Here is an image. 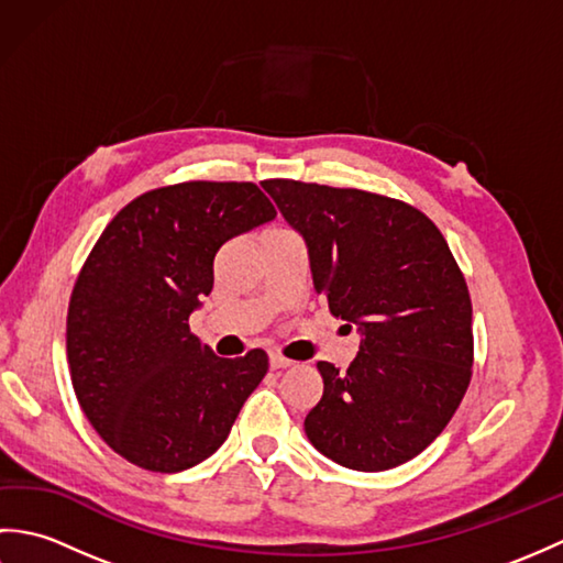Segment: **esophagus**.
I'll use <instances>...</instances> for the list:
<instances>
[{
    "instance_id": "esophagus-1",
    "label": "esophagus",
    "mask_w": 563,
    "mask_h": 563,
    "mask_svg": "<svg viewBox=\"0 0 563 563\" xmlns=\"http://www.w3.org/2000/svg\"><path fill=\"white\" fill-rule=\"evenodd\" d=\"M290 365H292L290 357H285V355H283V353H278V351H271V367H273V369L290 367Z\"/></svg>"
}]
</instances>
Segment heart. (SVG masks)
Segmentation results:
<instances>
[{"instance_id": "obj_1", "label": "heart", "mask_w": 563, "mask_h": 563, "mask_svg": "<svg viewBox=\"0 0 563 563\" xmlns=\"http://www.w3.org/2000/svg\"><path fill=\"white\" fill-rule=\"evenodd\" d=\"M273 230H280V227H273Z\"/></svg>"}]
</instances>
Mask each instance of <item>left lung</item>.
<instances>
[{"label": "left lung", "instance_id": "obj_1", "mask_svg": "<svg viewBox=\"0 0 563 563\" xmlns=\"http://www.w3.org/2000/svg\"><path fill=\"white\" fill-rule=\"evenodd\" d=\"M275 206L305 236L317 295L361 327L349 369L321 361L324 394L309 442L357 472L413 460L457 411L474 365L472 300L435 222L361 188L268 178Z\"/></svg>", "mask_w": 563, "mask_h": 563}]
</instances>
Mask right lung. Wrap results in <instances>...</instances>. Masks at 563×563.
<instances>
[{"label":"right lung","instance_id":"right-lung-1","mask_svg":"<svg viewBox=\"0 0 563 563\" xmlns=\"http://www.w3.org/2000/svg\"><path fill=\"white\" fill-rule=\"evenodd\" d=\"M273 218L256 184L184 181L106 224L69 297L67 363L84 416L123 460L181 472L230 435L268 355L218 357L188 317L212 290L218 249Z\"/></svg>","mask_w":563,"mask_h":563}]
</instances>
